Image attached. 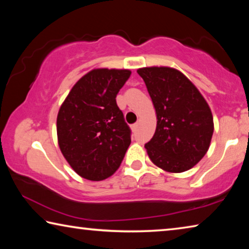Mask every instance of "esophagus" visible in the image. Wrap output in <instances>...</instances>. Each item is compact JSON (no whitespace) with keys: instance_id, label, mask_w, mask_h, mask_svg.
<instances>
[{"instance_id":"34e87169","label":"esophagus","mask_w":249,"mask_h":249,"mask_svg":"<svg viewBox=\"0 0 249 249\" xmlns=\"http://www.w3.org/2000/svg\"><path fill=\"white\" fill-rule=\"evenodd\" d=\"M137 127H138V123H135V124H133V125H132V130H133V132H136V130H137Z\"/></svg>"}]
</instances>
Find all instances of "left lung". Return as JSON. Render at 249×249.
I'll return each mask as SVG.
<instances>
[{
    "mask_svg": "<svg viewBox=\"0 0 249 249\" xmlns=\"http://www.w3.org/2000/svg\"><path fill=\"white\" fill-rule=\"evenodd\" d=\"M153 101L157 126L145 148L153 163L171 174L187 171L204 157L214 130L203 95L181 71L170 67L137 70Z\"/></svg>",
    "mask_w": 249,
    "mask_h": 249,
    "instance_id": "8db88e82",
    "label": "left lung"
}]
</instances>
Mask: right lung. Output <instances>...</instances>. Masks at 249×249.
<instances>
[{"label": "right lung", "mask_w": 249, "mask_h": 249, "mask_svg": "<svg viewBox=\"0 0 249 249\" xmlns=\"http://www.w3.org/2000/svg\"><path fill=\"white\" fill-rule=\"evenodd\" d=\"M130 73L128 69L91 70L78 80L59 108V148L84 179L111 177L130 144V129L115 100Z\"/></svg>", "instance_id": "obj_1"}]
</instances>
